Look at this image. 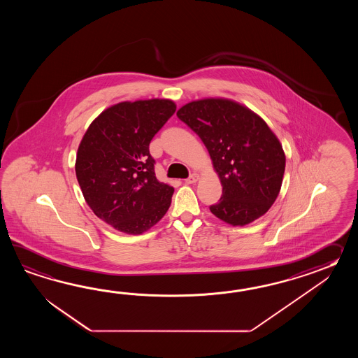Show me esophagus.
I'll list each match as a JSON object with an SVG mask.
<instances>
[{
	"label": "esophagus",
	"mask_w": 358,
	"mask_h": 358,
	"mask_svg": "<svg viewBox=\"0 0 358 358\" xmlns=\"http://www.w3.org/2000/svg\"><path fill=\"white\" fill-rule=\"evenodd\" d=\"M198 178H199V176H198V174H196V173H194V174H192V176H189V178H187V179H185V182H187V184H193V182H197Z\"/></svg>",
	"instance_id": "esophagus-1"
}]
</instances>
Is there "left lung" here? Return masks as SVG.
Returning a JSON list of instances; mask_svg holds the SVG:
<instances>
[{"mask_svg":"<svg viewBox=\"0 0 358 358\" xmlns=\"http://www.w3.org/2000/svg\"><path fill=\"white\" fill-rule=\"evenodd\" d=\"M176 116L202 139L220 178L222 196L211 213L231 225L259 219L282 188L285 155L259 115L222 99L193 101Z\"/></svg>","mask_w":358,"mask_h":358,"instance_id":"obj_1","label":"left lung"}]
</instances>
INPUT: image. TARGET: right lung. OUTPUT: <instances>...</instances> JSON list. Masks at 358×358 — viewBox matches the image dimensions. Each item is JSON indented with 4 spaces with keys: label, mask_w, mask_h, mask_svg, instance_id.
<instances>
[{
    "label": "right lung",
    "mask_w": 358,
    "mask_h": 358,
    "mask_svg": "<svg viewBox=\"0 0 358 358\" xmlns=\"http://www.w3.org/2000/svg\"><path fill=\"white\" fill-rule=\"evenodd\" d=\"M170 99L108 107L85 131L76 153V179L101 220L127 234L152 228L171 203L174 188L157 180L150 143L176 113Z\"/></svg>",
    "instance_id": "1"
}]
</instances>
